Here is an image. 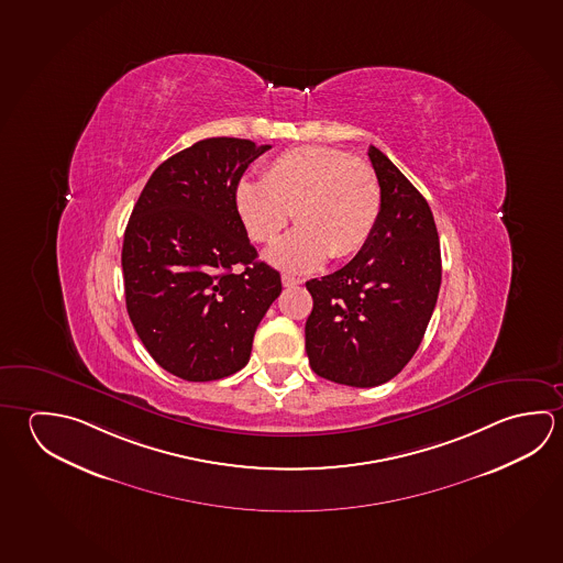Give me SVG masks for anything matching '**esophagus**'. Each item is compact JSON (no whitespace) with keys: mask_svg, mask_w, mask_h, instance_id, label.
I'll return each mask as SVG.
<instances>
[{"mask_svg":"<svg viewBox=\"0 0 563 563\" xmlns=\"http://www.w3.org/2000/svg\"><path fill=\"white\" fill-rule=\"evenodd\" d=\"M302 280L300 278L290 277V275H283V286L290 288V286L300 285Z\"/></svg>","mask_w":563,"mask_h":563,"instance_id":"34e87169","label":"esophagus"}]
</instances>
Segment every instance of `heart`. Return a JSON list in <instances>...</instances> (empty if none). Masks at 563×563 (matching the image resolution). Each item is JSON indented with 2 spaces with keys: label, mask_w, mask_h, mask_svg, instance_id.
<instances>
[{
  "label": "heart",
  "mask_w": 563,
  "mask_h": 563,
  "mask_svg": "<svg viewBox=\"0 0 563 563\" xmlns=\"http://www.w3.org/2000/svg\"><path fill=\"white\" fill-rule=\"evenodd\" d=\"M375 169L347 152L325 146L286 150L261 179L235 186V208L257 243H275L295 211L298 228L268 253L286 271L308 273L325 258L354 257L374 235L382 216Z\"/></svg>",
  "instance_id": "obj_1"
}]
</instances>
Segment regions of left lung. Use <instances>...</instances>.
I'll return each instance as SVG.
<instances>
[{"label": "left lung", "instance_id": "8db88e82", "mask_svg": "<svg viewBox=\"0 0 563 563\" xmlns=\"http://www.w3.org/2000/svg\"><path fill=\"white\" fill-rule=\"evenodd\" d=\"M382 216L345 267L306 283L314 306L306 354L316 375L375 387L404 369L423 340L441 286V245L423 196L382 150L369 146Z\"/></svg>", "mask_w": 563, "mask_h": 563}]
</instances>
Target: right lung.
I'll return each instance as SVG.
<instances>
[{
  "mask_svg": "<svg viewBox=\"0 0 563 563\" xmlns=\"http://www.w3.org/2000/svg\"><path fill=\"white\" fill-rule=\"evenodd\" d=\"M268 148L199 140L159 164L132 209L122 245L130 320L156 364L181 379L213 382L245 367L283 290L235 208L239 179Z\"/></svg>",
  "mask_w": 563,
  "mask_h": 563,
  "instance_id": "1",
  "label": "right lung"
}]
</instances>
